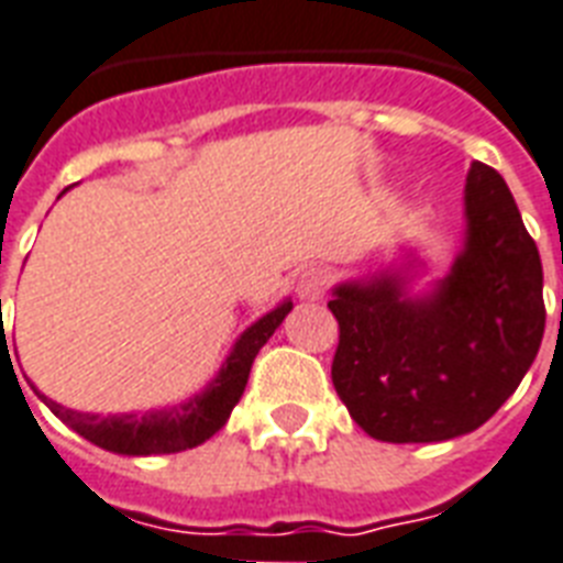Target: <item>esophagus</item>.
Segmentation results:
<instances>
[{"label":"esophagus","instance_id":"1","mask_svg":"<svg viewBox=\"0 0 563 563\" xmlns=\"http://www.w3.org/2000/svg\"><path fill=\"white\" fill-rule=\"evenodd\" d=\"M325 287H328L325 273H322V269H308V273L299 278V285H296V294H299L302 302H317V299H322V294H325Z\"/></svg>","mask_w":563,"mask_h":563}]
</instances>
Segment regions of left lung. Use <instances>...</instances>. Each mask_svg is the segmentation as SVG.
I'll list each match as a JSON object with an SVG mask.
<instances>
[{"mask_svg": "<svg viewBox=\"0 0 563 563\" xmlns=\"http://www.w3.org/2000/svg\"><path fill=\"white\" fill-rule=\"evenodd\" d=\"M412 250L331 290V380L377 442H448L485 424L538 357L543 267L506 179L474 162L465 238L448 276L421 285Z\"/></svg>", "mask_w": 563, "mask_h": 563, "instance_id": "left-lung-1", "label": "left lung"}]
</instances>
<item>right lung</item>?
Wrapping results in <instances>:
<instances>
[{
	"instance_id": "obj_1",
	"label": "right lung",
	"mask_w": 563,
	"mask_h": 563,
	"mask_svg": "<svg viewBox=\"0 0 563 563\" xmlns=\"http://www.w3.org/2000/svg\"><path fill=\"white\" fill-rule=\"evenodd\" d=\"M290 310H294V302L285 299L273 310H267L264 317L255 319L229 349L218 375L211 377L200 393H195L183 404H174V407L98 416V412H78V409L63 407V404L46 398L37 386H31V389L63 424L71 427L75 433L103 451L121 453V456H159V453L188 451V448L203 444L227 424V418L232 416V409L244 395L255 354L269 336L276 334V328L285 322Z\"/></svg>"
}]
</instances>
